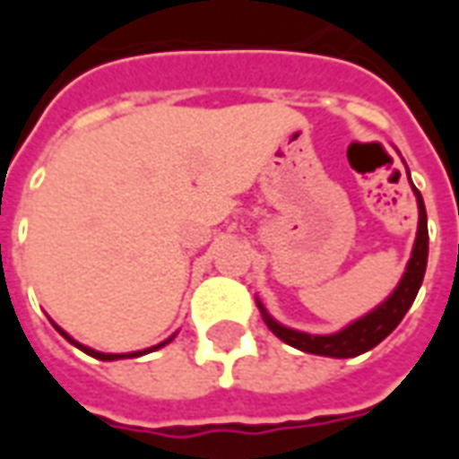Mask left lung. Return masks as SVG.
<instances>
[{"label": "left lung", "instance_id": "8db88e82", "mask_svg": "<svg viewBox=\"0 0 459 459\" xmlns=\"http://www.w3.org/2000/svg\"><path fill=\"white\" fill-rule=\"evenodd\" d=\"M405 171H408V167H405ZM408 179H411V171H408ZM411 186H413V181H411ZM413 194L415 201H418V230H415L411 260L405 265L403 278L398 280L394 292L378 307L366 312L364 317L354 319L351 325H346L344 329H339L334 334H307V332L280 325L278 319L270 317V312L263 307V302L255 299L260 315H263V322L268 325L270 332L278 339H282L285 344L299 349V351L332 356V359H351V356L364 354L368 349H374L376 344H381L401 325L405 312L413 305L415 295L423 285L425 265H428V216H425V204L420 191L413 186Z\"/></svg>", "mask_w": 459, "mask_h": 459}]
</instances>
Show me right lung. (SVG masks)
Returning a JSON list of instances; mask_svg holds the SVG:
<instances>
[{
    "label": "right lung",
    "mask_w": 459,
    "mask_h": 459,
    "mask_svg": "<svg viewBox=\"0 0 459 459\" xmlns=\"http://www.w3.org/2000/svg\"><path fill=\"white\" fill-rule=\"evenodd\" d=\"M51 325H54L56 332H58V334H61V337L68 339V342H71V344L78 346V349H81V351H85V354H88V356H95V359H100V361H117V359H134V356L150 354V351H154V349H161V346H167V344H169V342H171V339L177 337V334H171V337H169V339H164V342H161V344L150 346V349H142V351H130V354H103V351H95V349H91V346L81 344V342H78V339L71 337V334H68V332H65V329L58 327V325H56L54 319H51Z\"/></svg>",
    "instance_id": "right-lung-1"
}]
</instances>
